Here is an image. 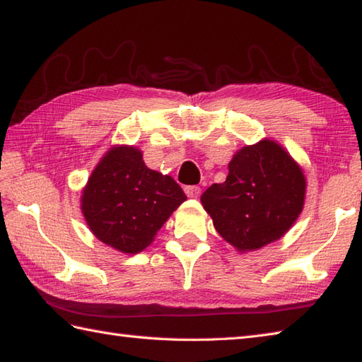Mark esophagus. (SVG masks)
I'll return each mask as SVG.
<instances>
[{
  "mask_svg": "<svg viewBox=\"0 0 362 362\" xmlns=\"http://www.w3.org/2000/svg\"><path fill=\"white\" fill-rule=\"evenodd\" d=\"M185 193L191 199H197L199 196H201V188L196 185H189V187H185Z\"/></svg>",
  "mask_w": 362,
  "mask_h": 362,
  "instance_id": "34e87169",
  "label": "esophagus"
}]
</instances>
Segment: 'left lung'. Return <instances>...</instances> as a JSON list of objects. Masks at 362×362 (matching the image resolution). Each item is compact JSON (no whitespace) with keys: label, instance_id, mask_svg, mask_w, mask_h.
<instances>
[{"label":"left lung","instance_id":"obj_1","mask_svg":"<svg viewBox=\"0 0 362 362\" xmlns=\"http://www.w3.org/2000/svg\"><path fill=\"white\" fill-rule=\"evenodd\" d=\"M305 175L272 140L245 146L228 163L224 183L201 196L214 228L238 250L276 241L298 218L305 202Z\"/></svg>","mask_w":362,"mask_h":362}]
</instances>
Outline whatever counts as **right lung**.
<instances>
[{
  "mask_svg": "<svg viewBox=\"0 0 362 362\" xmlns=\"http://www.w3.org/2000/svg\"><path fill=\"white\" fill-rule=\"evenodd\" d=\"M185 201L173 177L149 169L138 149L119 146L91 173L82 213L98 240L119 252L138 253Z\"/></svg>",
  "mask_w": 362,
  "mask_h": 362,
  "instance_id": "add662e5",
  "label": "right lung"
}]
</instances>
